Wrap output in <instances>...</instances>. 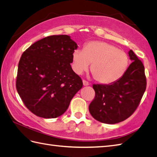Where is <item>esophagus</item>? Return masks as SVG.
Instances as JSON below:
<instances>
[{"mask_svg":"<svg viewBox=\"0 0 157 157\" xmlns=\"http://www.w3.org/2000/svg\"><path fill=\"white\" fill-rule=\"evenodd\" d=\"M82 83H83V85L84 86H87L89 85V82H87V81H85V80H82Z\"/></svg>","mask_w":157,"mask_h":157,"instance_id":"1","label":"esophagus"}]
</instances>
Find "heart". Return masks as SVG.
Here are the masks:
<instances>
[{
	"mask_svg": "<svg viewBox=\"0 0 157 157\" xmlns=\"http://www.w3.org/2000/svg\"><path fill=\"white\" fill-rule=\"evenodd\" d=\"M92 63L94 78L103 84L120 79L129 66V57L123 51L104 41H90L84 49H75L72 54V68L76 75L86 71Z\"/></svg>",
	"mask_w": 157,
	"mask_h": 157,
	"instance_id": "obj_1",
	"label": "heart"
}]
</instances>
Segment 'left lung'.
Returning a JSON list of instances; mask_svg holds the SVG:
<instances>
[{
	"mask_svg": "<svg viewBox=\"0 0 157 157\" xmlns=\"http://www.w3.org/2000/svg\"><path fill=\"white\" fill-rule=\"evenodd\" d=\"M133 61L120 79L110 85H93L95 95L89 110L95 120L115 124L132 116L140 103L146 88L144 66L132 50Z\"/></svg>",
	"mask_w": 157,
	"mask_h": 157,
	"instance_id": "8db88e82",
	"label": "left lung"
}]
</instances>
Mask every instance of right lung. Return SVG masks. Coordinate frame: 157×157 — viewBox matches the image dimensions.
I'll use <instances>...</instances> for the list:
<instances>
[{"instance_id":"obj_1","label":"right lung","mask_w":157,"mask_h":157,"mask_svg":"<svg viewBox=\"0 0 157 157\" xmlns=\"http://www.w3.org/2000/svg\"><path fill=\"white\" fill-rule=\"evenodd\" d=\"M77 47L68 35H52L36 41L22 53L16 89L35 115L45 119L61 116L82 88V79L70 66Z\"/></svg>"}]
</instances>
